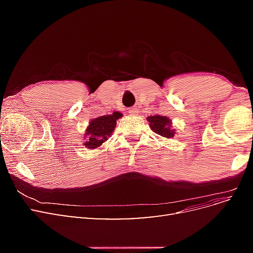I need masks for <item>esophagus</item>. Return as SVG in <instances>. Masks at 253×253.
Masks as SVG:
<instances>
[{
    "mask_svg": "<svg viewBox=\"0 0 253 253\" xmlns=\"http://www.w3.org/2000/svg\"><path fill=\"white\" fill-rule=\"evenodd\" d=\"M137 113H138V110H137V109L131 108V109L128 110V114L132 115V116H135V115H137Z\"/></svg>",
    "mask_w": 253,
    "mask_h": 253,
    "instance_id": "1",
    "label": "esophagus"
}]
</instances>
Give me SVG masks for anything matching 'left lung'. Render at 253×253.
Listing matches in <instances>:
<instances>
[{
	"mask_svg": "<svg viewBox=\"0 0 253 253\" xmlns=\"http://www.w3.org/2000/svg\"><path fill=\"white\" fill-rule=\"evenodd\" d=\"M147 120L154 133L165 137V138H172L175 136V128H173L172 120L169 117L155 115V116H149Z\"/></svg>",
	"mask_w": 253,
	"mask_h": 253,
	"instance_id": "1",
	"label": "left lung"
}]
</instances>
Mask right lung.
Here are the masks:
<instances>
[{
    "instance_id": "obj_1",
    "label": "right lung",
    "mask_w": 253,
    "mask_h": 253,
    "mask_svg": "<svg viewBox=\"0 0 253 253\" xmlns=\"http://www.w3.org/2000/svg\"><path fill=\"white\" fill-rule=\"evenodd\" d=\"M122 116L119 112H114L112 115L99 116L91 119L85 129L83 137V145L88 150H95L109 139L117 125V120Z\"/></svg>"
}]
</instances>
